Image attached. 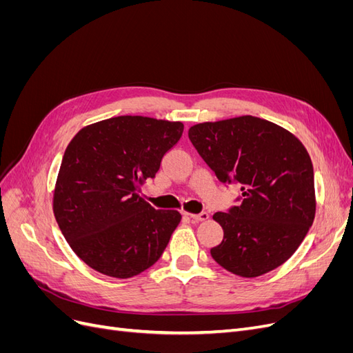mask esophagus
Segmentation results:
<instances>
[{"instance_id": "1", "label": "esophagus", "mask_w": 353, "mask_h": 353, "mask_svg": "<svg viewBox=\"0 0 353 353\" xmlns=\"http://www.w3.org/2000/svg\"><path fill=\"white\" fill-rule=\"evenodd\" d=\"M190 215V218L196 221V222H201V221H208L209 219V213L208 212H201V213H187Z\"/></svg>"}]
</instances>
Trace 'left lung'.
<instances>
[{"mask_svg": "<svg viewBox=\"0 0 353 353\" xmlns=\"http://www.w3.org/2000/svg\"><path fill=\"white\" fill-rule=\"evenodd\" d=\"M188 137L223 184H241V203L216 212L223 240L210 249L227 271L253 279L297 250L315 218L314 166L284 128L254 116L197 123Z\"/></svg>", "mask_w": 353, "mask_h": 353, "instance_id": "obj_1", "label": "left lung"}]
</instances>
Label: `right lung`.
<instances>
[{
  "instance_id": "1",
  "label": "right lung",
  "mask_w": 353,
  "mask_h": 353,
  "mask_svg": "<svg viewBox=\"0 0 353 353\" xmlns=\"http://www.w3.org/2000/svg\"><path fill=\"white\" fill-rule=\"evenodd\" d=\"M184 125L117 116L82 128L61 160L52 210L66 241L92 270L131 279L154 265L181 222L138 194Z\"/></svg>"
}]
</instances>
